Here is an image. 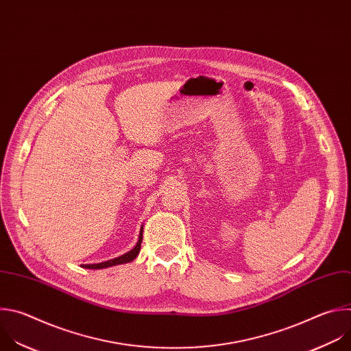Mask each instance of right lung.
<instances>
[{
  "label": "right lung",
  "instance_id": "right-lung-1",
  "mask_svg": "<svg viewBox=\"0 0 351 351\" xmlns=\"http://www.w3.org/2000/svg\"><path fill=\"white\" fill-rule=\"evenodd\" d=\"M143 232H144V227H141V230H139V237H138V242L136 245L130 250L127 252L123 256H119L116 258H112V260H108V261H102V263H97V264H83L82 267L83 268H88V269H102V268H108V267H113V265H119V264H125V263H130L132 261L139 250H141V242H143Z\"/></svg>",
  "mask_w": 351,
  "mask_h": 351
}]
</instances>
